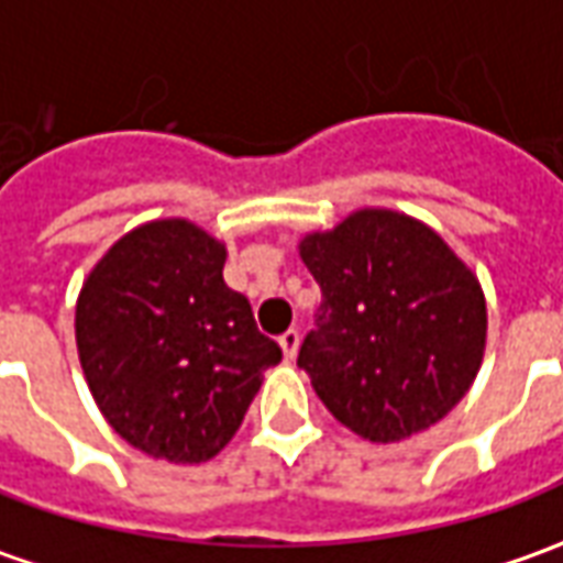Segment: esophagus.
<instances>
[{"mask_svg":"<svg viewBox=\"0 0 563 563\" xmlns=\"http://www.w3.org/2000/svg\"><path fill=\"white\" fill-rule=\"evenodd\" d=\"M280 346H283V355H286V358H295V355H298V346H301V334H298V329L283 331Z\"/></svg>","mask_w":563,"mask_h":563,"instance_id":"obj_1","label":"esophagus"}]
</instances>
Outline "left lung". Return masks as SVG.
Returning <instances> with one entry per match:
<instances>
[{"instance_id": "8db88e82", "label": "left lung", "mask_w": 563, "mask_h": 563, "mask_svg": "<svg viewBox=\"0 0 563 563\" xmlns=\"http://www.w3.org/2000/svg\"><path fill=\"white\" fill-rule=\"evenodd\" d=\"M322 289L298 367L350 431L391 443L424 431L467 395L485 350V298L443 238L395 210H358L307 234Z\"/></svg>"}]
</instances>
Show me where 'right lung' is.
I'll return each mask as SVG.
<instances>
[{"label":"right lung","instance_id":"1","mask_svg":"<svg viewBox=\"0 0 563 563\" xmlns=\"http://www.w3.org/2000/svg\"><path fill=\"white\" fill-rule=\"evenodd\" d=\"M225 246L186 220L120 238L75 313L84 377L117 434L153 459H213L283 350L222 280Z\"/></svg>","mask_w":563,"mask_h":563}]
</instances>
